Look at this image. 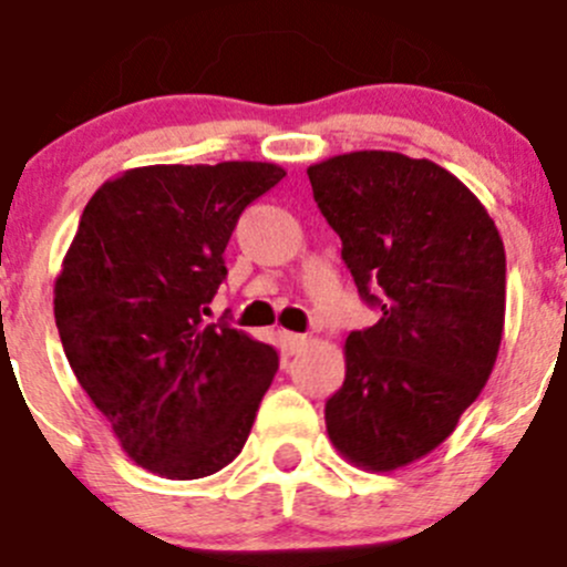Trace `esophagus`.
<instances>
[{"instance_id": "34e87169", "label": "esophagus", "mask_w": 567, "mask_h": 567, "mask_svg": "<svg viewBox=\"0 0 567 567\" xmlns=\"http://www.w3.org/2000/svg\"><path fill=\"white\" fill-rule=\"evenodd\" d=\"M282 346L288 354H299V351L307 349V334L296 332H282Z\"/></svg>"}]
</instances>
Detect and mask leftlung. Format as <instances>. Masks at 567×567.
<instances>
[{"label": "left lung", "instance_id": "1", "mask_svg": "<svg viewBox=\"0 0 567 567\" xmlns=\"http://www.w3.org/2000/svg\"><path fill=\"white\" fill-rule=\"evenodd\" d=\"M307 177L357 290L382 310L346 338L329 441L357 468L388 474L435 452L491 379L507 296L502 235L432 161L365 150Z\"/></svg>", "mask_w": 567, "mask_h": 567}]
</instances>
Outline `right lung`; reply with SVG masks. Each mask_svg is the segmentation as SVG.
<instances>
[{
    "mask_svg": "<svg viewBox=\"0 0 567 567\" xmlns=\"http://www.w3.org/2000/svg\"><path fill=\"white\" fill-rule=\"evenodd\" d=\"M282 166H141L85 205L54 279L63 351L132 463L202 480L233 463L277 373V351L205 323L246 205Z\"/></svg>",
    "mask_w": 567,
    "mask_h": 567,
    "instance_id": "add662e5",
    "label": "right lung"
}]
</instances>
